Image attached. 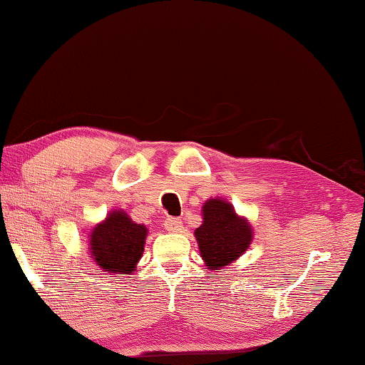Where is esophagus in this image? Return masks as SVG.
Masks as SVG:
<instances>
[{"instance_id":"34e87169","label":"esophagus","mask_w":365,"mask_h":365,"mask_svg":"<svg viewBox=\"0 0 365 365\" xmlns=\"http://www.w3.org/2000/svg\"><path fill=\"white\" fill-rule=\"evenodd\" d=\"M165 227H166V230H170V232H179L182 227V222L178 217H168L165 220Z\"/></svg>"}]
</instances>
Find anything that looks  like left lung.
<instances>
[{
  "label": "left lung",
  "instance_id": "1",
  "mask_svg": "<svg viewBox=\"0 0 365 365\" xmlns=\"http://www.w3.org/2000/svg\"><path fill=\"white\" fill-rule=\"evenodd\" d=\"M202 224L194 232L199 252L210 270L230 265L252 244L253 230L245 217L224 199H209L202 205Z\"/></svg>",
  "mask_w": 365,
  "mask_h": 365
}]
</instances>
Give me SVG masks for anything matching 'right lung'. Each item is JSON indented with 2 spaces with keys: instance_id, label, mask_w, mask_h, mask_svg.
I'll return each mask as SVG.
<instances>
[{
  "instance_id": "obj_1",
  "label": "right lung",
  "mask_w": 365,
  "mask_h": 365,
  "mask_svg": "<svg viewBox=\"0 0 365 365\" xmlns=\"http://www.w3.org/2000/svg\"><path fill=\"white\" fill-rule=\"evenodd\" d=\"M148 229L130 219L125 210H112L88 234V252L107 273L131 274L145 252Z\"/></svg>"
}]
</instances>
